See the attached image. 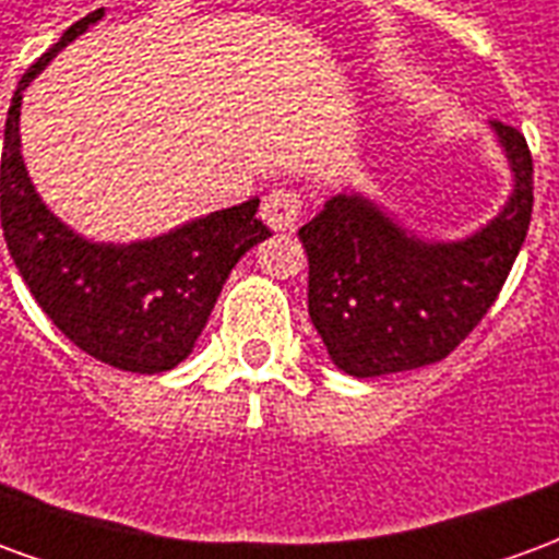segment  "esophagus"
<instances>
[{
  "label": "esophagus",
  "instance_id": "34e87169",
  "mask_svg": "<svg viewBox=\"0 0 559 559\" xmlns=\"http://www.w3.org/2000/svg\"><path fill=\"white\" fill-rule=\"evenodd\" d=\"M305 212V197L293 188H272L260 206V218L266 221L272 230H296Z\"/></svg>",
  "mask_w": 559,
  "mask_h": 559
}]
</instances>
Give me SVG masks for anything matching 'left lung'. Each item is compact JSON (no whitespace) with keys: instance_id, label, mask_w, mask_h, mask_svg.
Listing matches in <instances>:
<instances>
[{"instance_id":"8db88e82","label":"left lung","mask_w":559,"mask_h":559,"mask_svg":"<svg viewBox=\"0 0 559 559\" xmlns=\"http://www.w3.org/2000/svg\"><path fill=\"white\" fill-rule=\"evenodd\" d=\"M493 131L515 194L464 242H421L359 194L332 197L299 230L308 314L341 371L383 377L440 362L497 302L530 227L533 155L518 128Z\"/></svg>"}]
</instances>
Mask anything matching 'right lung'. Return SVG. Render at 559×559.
I'll return each instance as SVG.
<instances>
[{"label":"right lung","instance_id":"add662e5","mask_svg":"<svg viewBox=\"0 0 559 559\" xmlns=\"http://www.w3.org/2000/svg\"><path fill=\"white\" fill-rule=\"evenodd\" d=\"M104 8L78 20L20 78L5 119L0 218L8 251L53 326L92 359L131 374H160L194 350L239 257L263 242L260 200L221 209L152 242L95 245L50 215L20 155V102L29 80Z\"/></svg>","mask_w":559,"mask_h":559}]
</instances>
